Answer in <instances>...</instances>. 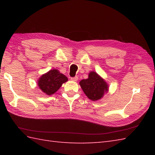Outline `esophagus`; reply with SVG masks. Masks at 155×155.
Wrapping results in <instances>:
<instances>
[{
  "label": "esophagus",
  "instance_id": "34e87169",
  "mask_svg": "<svg viewBox=\"0 0 155 155\" xmlns=\"http://www.w3.org/2000/svg\"><path fill=\"white\" fill-rule=\"evenodd\" d=\"M71 80H72V81H78V77H72V78H71Z\"/></svg>",
  "mask_w": 155,
  "mask_h": 155
}]
</instances>
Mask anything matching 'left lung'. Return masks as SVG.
<instances>
[{
	"instance_id": "obj_1",
	"label": "left lung",
	"mask_w": 155,
	"mask_h": 155,
	"mask_svg": "<svg viewBox=\"0 0 155 155\" xmlns=\"http://www.w3.org/2000/svg\"><path fill=\"white\" fill-rule=\"evenodd\" d=\"M79 84L84 93L93 101L101 99L108 91V83L94 71L90 72L88 78L81 81Z\"/></svg>"
}]
</instances>
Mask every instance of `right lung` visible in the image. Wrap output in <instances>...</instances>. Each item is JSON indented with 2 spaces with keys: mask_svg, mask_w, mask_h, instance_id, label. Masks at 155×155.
<instances>
[{
  "mask_svg": "<svg viewBox=\"0 0 155 155\" xmlns=\"http://www.w3.org/2000/svg\"><path fill=\"white\" fill-rule=\"evenodd\" d=\"M67 81L68 78L57 69H52L38 78L37 84L42 92L50 96L54 94Z\"/></svg>",
  "mask_w": 155,
  "mask_h": 155,
  "instance_id": "obj_1",
  "label": "right lung"
}]
</instances>
